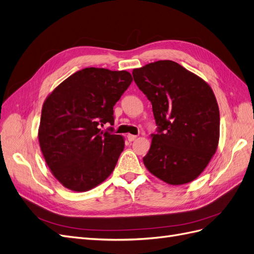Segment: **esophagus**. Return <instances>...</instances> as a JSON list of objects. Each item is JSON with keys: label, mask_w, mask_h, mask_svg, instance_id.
I'll return each mask as SVG.
<instances>
[{"label": "esophagus", "mask_w": 254, "mask_h": 254, "mask_svg": "<svg viewBox=\"0 0 254 254\" xmlns=\"http://www.w3.org/2000/svg\"><path fill=\"white\" fill-rule=\"evenodd\" d=\"M127 137H128V140L130 141V142H132V141H134V140H136V135H133V134H128L127 135Z\"/></svg>", "instance_id": "34e87169"}]
</instances>
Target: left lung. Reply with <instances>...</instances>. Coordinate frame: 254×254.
I'll use <instances>...</instances> for the list:
<instances>
[{
    "mask_svg": "<svg viewBox=\"0 0 254 254\" xmlns=\"http://www.w3.org/2000/svg\"><path fill=\"white\" fill-rule=\"evenodd\" d=\"M132 75L159 126L144 165L172 186L194 181L219 142V109L210 84L172 60L133 68Z\"/></svg>",
    "mask_w": 254,
    "mask_h": 254,
    "instance_id": "1",
    "label": "left lung"
}]
</instances>
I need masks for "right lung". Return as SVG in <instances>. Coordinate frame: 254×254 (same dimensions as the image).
I'll use <instances>...</instances> for the list:
<instances>
[{"label": "right lung", "mask_w": 254, "mask_h": 254, "mask_svg": "<svg viewBox=\"0 0 254 254\" xmlns=\"http://www.w3.org/2000/svg\"><path fill=\"white\" fill-rule=\"evenodd\" d=\"M131 81L127 71L86 67L45 98L38 140L51 173L65 189L87 191L113 172L125 139L101 126L113 125V106Z\"/></svg>", "instance_id": "right-lung-1"}]
</instances>
